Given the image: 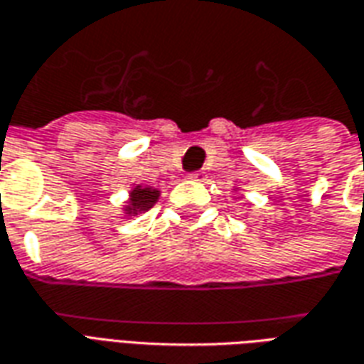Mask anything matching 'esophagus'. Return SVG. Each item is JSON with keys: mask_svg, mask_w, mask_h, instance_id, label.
<instances>
[{"mask_svg": "<svg viewBox=\"0 0 364 364\" xmlns=\"http://www.w3.org/2000/svg\"><path fill=\"white\" fill-rule=\"evenodd\" d=\"M205 171H195V173L189 175V179H193V181H205Z\"/></svg>", "mask_w": 364, "mask_h": 364, "instance_id": "34e87169", "label": "esophagus"}]
</instances>
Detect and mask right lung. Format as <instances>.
Here are the masks:
<instances>
[{"label":"right lung","instance_id":"1","mask_svg":"<svg viewBox=\"0 0 364 364\" xmlns=\"http://www.w3.org/2000/svg\"><path fill=\"white\" fill-rule=\"evenodd\" d=\"M158 198V189L144 187V185H136L134 189L130 191V198H128L127 206H124V214H127V216H136V214L146 213V210H150L151 206L156 205Z\"/></svg>","mask_w":364,"mask_h":364}]
</instances>
